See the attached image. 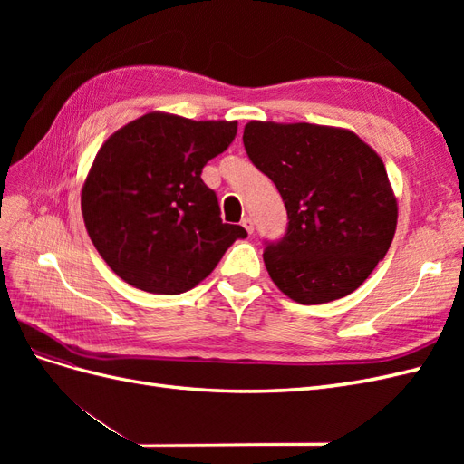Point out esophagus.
Masks as SVG:
<instances>
[{"instance_id":"34e87169","label":"esophagus","mask_w":464,"mask_h":464,"mask_svg":"<svg viewBox=\"0 0 464 464\" xmlns=\"http://www.w3.org/2000/svg\"><path fill=\"white\" fill-rule=\"evenodd\" d=\"M242 227H244L249 234H254V220H251V217H244V218H242Z\"/></svg>"}]
</instances>
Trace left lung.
I'll use <instances>...</instances> for the list:
<instances>
[{
    "label": "left lung",
    "instance_id": "left-lung-1",
    "mask_svg": "<svg viewBox=\"0 0 464 464\" xmlns=\"http://www.w3.org/2000/svg\"><path fill=\"white\" fill-rule=\"evenodd\" d=\"M244 147L288 213L285 237L263 254L278 290L305 305L354 292L397 230L382 157L354 131L315 123L249 121Z\"/></svg>",
    "mask_w": 464,
    "mask_h": 464
}]
</instances>
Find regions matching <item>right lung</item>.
Instances as JSON below:
<instances>
[{
    "mask_svg": "<svg viewBox=\"0 0 464 464\" xmlns=\"http://www.w3.org/2000/svg\"><path fill=\"white\" fill-rule=\"evenodd\" d=\"M236 131L237 121L149 111L96 152L81 210L98 254L125 283L152 294L188 292L247 236L222 222L217 193L201 179Z\"/></svg>",
    "mask_w": 464,
    "mask_h": 464,
    "instance_id": "1",
    "label": "right lung"
}]
</instances>
